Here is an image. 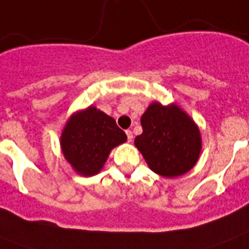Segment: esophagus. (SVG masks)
Wrapping results in <instances>:
<instances>
[{"mask_svg": "<svg viewBox=\"0 0 249 249\" xmlns=\"http://www.w3.org/2000/svg\"><path fill=\"white\" fill-rule=\"evenodd\" d=\"M126 137H128V142H132V140H133V133H132V130H126Z\"/></svg>", "mask_w": 249, "mask_h": 249, "instance_id": "obj_1", "label": "esophagus"}]
</instances>
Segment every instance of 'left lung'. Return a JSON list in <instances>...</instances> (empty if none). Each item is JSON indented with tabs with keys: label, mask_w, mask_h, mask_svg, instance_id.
Segmentation results:
<instances>
[{
	"label": "left lung",
	"mask_w": 249,
	"mask_h": 249,
	"mask_svg": "<svg viewBox=\"0 0 249 249\" xmlns=\"http://www.w3.org/2000/svg\"><path fill=\"white\" fill-rule=\"evenodd\" d=\"M143 132L134 140L152 172L173 178L187 173L201 151L197 125L177 105L154 102L141 117Z\"/></svg>",
	"instance_id": "left-lung-1"
}]
</instances>
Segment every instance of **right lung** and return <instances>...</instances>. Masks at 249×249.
<instances>
[{"label": "right lung", "mask_w": 249, "mask_h": 249, "mask_svg": "<svg viewBox=\"0 0 249 249\" xmlns=\"http://www.w3.org/2000/svg\"><path fill=\"white\" fill-rule=\"evenodd\" d=\"M125 141L126 134L116 121L90 106L68 119L60 136V147L76 173L90 177L101 172L111 150Z\"/></svg>", "instance_id": "add662e5"}]
</instances>
